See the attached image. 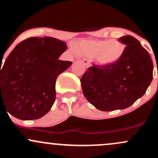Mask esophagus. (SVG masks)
Listing matches in <instances>:
<instances>
[{"instance_id": "34e87169", "label": "esophagus", "mask_w": 158, "mask_h": 158, "mask_svg": "<svg viewBox=\"0 0 158 158\" xmlns=\"http://www.w3.org/2000/svg\"><path fill=\"white\" fill-rule=\"evenodd\" d=\"M82 62H83V63H84V65H85V66H86V68H89V66H90V60H89V59H84L82 60Z\"/></svg>"}]
</instances>
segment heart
I'll use <instances>...</instances> for the list:
<instances>
[{"mask_svg":"<svg viewBox=\"0 0 158 158\" xmlns=\"http://www.w3.org/2000/svg\"><path fill=\"white\" fill-rule=\"evenodd\" d=\"M125 45L115 39L83 41L77 49L80 54L94 58L100 65L108 66L118 62L123 56Z\"/></svg>","mask_w":158,"mask_h":158,"instance_id":"obj_1","label":"heart"}]
</instances>
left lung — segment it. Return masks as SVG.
I'll list each match as a JSON object with an SVG mask.
<instances>
[{
	"label": "left lung",
	"mask_w": 158,
	"mask_h": 158,
	"mask_svg": "<svg viewBox=\"0 0 158 158\" xmlns=\"http://www.w3.org/2000/svg\"><path fill=\"white\" fill-rule=\"evenodd\" d=\"M119 41L126 45L121 59L108 66L93 65L81 78L86 99L99 110L124 109L146 92L153 78V63L148 52L133 36Z\"/></svg>",
	"instance_id": "1"
}]
</instances>
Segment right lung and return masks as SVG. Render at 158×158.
<instances>
[{
	"label": "right lung",
	"instance_id": "1",
	"mask_svg": "<svg viewBox=\"0 0 158 158\" xmlns=\"http://www.w3.org/2000/svg\"><path fill=\"white\" fill-rule=\"evenodd\" d=\"M66 49L65 42L50 37L18 44L1 67V107L20 120L45 115L55 102L57 77L72 64L58 59Z\"/></svg>",
	"mask_w": 158,
	"mask_h": 158
}]
</instances>
